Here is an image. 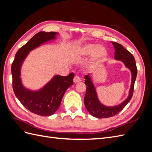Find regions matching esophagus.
<instances>
[{
  "label": "esophagus",
  "instance_id": "esophagus-1",
  "mask_svg": "<svg viewBox=\"0 0 152 152\" xmlns=\"http://www.w3.org/2000/svg\"><path fill=\"white\" fill-rule=\"evenodd\" d=\"M80 81H81V79L79 76H75L74 78H73V82H74V83H78V82H79Z\"/></svg>",
  "mask_w": 152,
  "mask_h": 152
}]
</instances>
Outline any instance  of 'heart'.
Returning a JSON list of instances; mask_svg holds the SVG:
<instances>
[{"mask_svg":"<svg viewBox=\"0 0 152 152\" xmlns=\"http://www.w3.org/2000/svg\"><path fill=\"white\" fill-rule=\"evenodd\" d=\"M92 54L93 60H99L104 58L107 55V50L102 45H97L94 43L82 44L75 48L73 50V55L77 58H81Z\"/></svg>","mask_w":152,"mask_h":152,"instance_id":"obj_1","label":"heart"}]
</instances>
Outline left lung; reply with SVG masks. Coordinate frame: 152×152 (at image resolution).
I'll list each match as a JSON object with an SVG mask.
<instances>
[{
    "label": "left lung",
    "instance_id": "obj_1",
    "mask_svg": "<svg viewBox=\"0 0 152 152\" xmlns=\"http://www.w3.org/2000/svg\"><path fill=\"white\" fill-rule=\"evenodd\" d=\"M115 48L114 58L116 60L122 61L126 67L131 72L132 80L131 88L128 97L120 104L115 107H107L99 102L95 87L91 80L89 75H86L84 79L86 86V93L84 97V104L89 113L96 118H108L115 115L126 107L131 99L135 80L137 76V67L135 59L133 55L128 50L124 48L120 44L112 42Z\"/></svg>",
    "mask_w": 152,
    "mask_h": 152
}]
</instances>
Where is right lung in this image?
Segmentation results:
<instances>
[{
    "label": "right lung",
    "instance_id": "add662e5",
    "mask_svg": "<svg viewBox=\"0 0 152 152\" xmlns=\"http://www.w3.org/2000/svg\"><path fill=\"white\" fill-rule=\"evenodd\" d=\"M56 32L40 31L18 50L12 63V88L21 103L31 112L40 116H49L57 111L66 89L73 84L74 73L68 76L55 75L39 91H31L23 86L21 67L25 59L33 49L41 44L56 39Z\"/></svg>",
    "mask_w": 152,
    "mask_h": 152
}]
</instances>
